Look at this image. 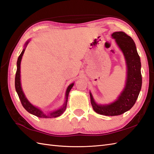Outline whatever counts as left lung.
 <instances>
[{
    "instance_id": "obj_1",
    "label": "left lung",
    "mask_w": 154,
    "mask_h": 154,
    "mask_svg": "<svg viewBox=\"0 0 154 154\" xmlns=\"http://www.w3.org/2000/svg\"><path fill=\"white\" fill-rule=\"evenodd\" d=\"M112 36L123 52L128 68L127 80L125 88L118 100L109 105H98L90 93L91 104L96 113L104 116H118L133 107L142 88L140 58L137 54L133 39L124 32H115Z\"/></svg>"
}]
</instances>
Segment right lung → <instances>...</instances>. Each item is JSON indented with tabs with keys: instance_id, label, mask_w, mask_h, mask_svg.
I'll list each match as a JSON object with an SVG mask.
<instances>
[{
	"instance_id": "1",
	"label": "right lung",
	"mask_w": 154,
	"mask_h": 154,
	"mask_svg": "<svg viewBox=\"0 0 154 154\" xmlns=\"http://www.w3.org/2000/svg\"><path fill=\"white\" fill-rule=\"evenodd\" d=\"M28 43H29V41L26 42L25 46H26ZM24 51H25V48L23 49V52H21L20 56H18V58L17 60V72H16V76H15V89L18 94V97H19L22 105H23L24 109H26L27 112H29V113H30V114L36 116H37V117L44 118H56V117L60 116L61 114H63V112L65 111L66 108L69 92H70L71 88L74 86V84L73 83L71 84L68 87L67 90H66V101L64 103L63 106H62L60 109H58V110L51 112L48 114H44V113L41 110H40V109L37 108L36 107H35V106H34L33 105L31 104V103L29 101H28V100L26 99V98L25 97V96L24 94L23 90H22L21 84H20V69L21 59H22V57H23V55L24 54Z\"/></svg>"
}]
</instances>
